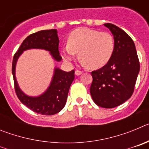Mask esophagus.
Segmentation results:
<instances>
[{
	"label": "esophagus",
	"instance_id": "34e87169",
	"mask_svg": "<svg viewBox=\"0 0 149 149\" xmlns=\"http://www.w3.org/2000/svg\"><path fill=\"white\" fill-rule=\"evenodd\" d=\"M74 74H75V75L79 76V75H81V74H83V72H81V71H79V70H76L75 72H74Z\"/></svg>",
	"mask_w": 149,
	"mask_h": 149
}]
</instances>
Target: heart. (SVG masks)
<instances>
[{"instance_id": "1", "label": "heart", "mask_w": 149, "mask_h": 149, "mask_svg": "<svg viewBox=\"0 0 149 149\" xmlns=\"http://www.w3.org/2000/svg\"><path fill=\"white\" fill-rule=\"evenodd\" d=\"M114 47V39L109 33L79 28L69 34L68 44L63 47L62 54L65 60L71 62L79 53L82 65L98 68L108 63Z\"/></svg>"}]
</instances>
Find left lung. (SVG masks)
I'll return each mask as SVG.
<instances>
[{"instance_id":"left-lung-1","label":"left lung","mask_w":149,"mask_h":149,"mask_svg":"<svg viewBox=\"0 0 149 149\" xmlns=\"http://www.w3.org/2000/svg\"><path fill=\"white\" fill-rule=\"evenodd\" d=\"M114 38V51L104 66L92 72L90 94L95 103L113 108L131 98L139 72V62L134 41L123 30L104 24Z\"/></svg>"}]
</instances>
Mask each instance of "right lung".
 Wrapping results in <instances>:
<instances>
[{
    "label": "right lung",
    "instance_id": "right-lung-1",
    "mask_svg": "<svg viewBox=\"0 0 149 149\" xmlns=\"http://www.w3.org/2000/svg\"><path fill=\"white\" fill-rule=\"evenodd\" d=\"M58 47L59 38L56 29L41 30L28 36L13 56L12 73L15 93L18 99L29 109L42 115H54L63 110L66 103L71 84L74 79V71L67 72L55 68L53 78L47 90L41 95L31 97L24 94L18 86L15 78V65L18 57L23 51L32 48L50 51V54L56 61H61L62 57Z\"/></svg>",
    "mask_w": 149,
    "mask_h": 149
}]
</instances>
